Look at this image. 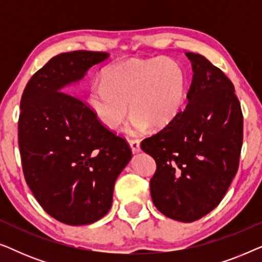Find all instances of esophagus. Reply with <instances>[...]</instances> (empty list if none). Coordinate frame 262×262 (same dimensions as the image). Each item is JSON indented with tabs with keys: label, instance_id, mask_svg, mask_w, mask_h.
<instances>
[{
	"label": "esophagus",
	"instance_id": "1",
	"mask_svg": "<svg viewBox=\"0 0 262 262\" xmlns=\"http://www.w3.org/2000/svg\"><path fill=\"white\" fill-rule=\"evenodd\" d=\"M128 144L131 146L132 152L141 151V144H139V141H137V139H130V141H128Z\"/></svg>",
	"mask_w": 262,
	"mask_h": 262
}]
</instances>
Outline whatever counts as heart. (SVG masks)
<instances>
[{
	"label": "heart",
	"instance_id": "heart-1",
	"mask_svg": "<svg viewBox=\"0 0 262 262\" xmlns=\"http://www.w3.org/2000/svg\"><path fill=\"white\" fill-rule=\"evenodd\" d=\"M102 84H93L88 103L103 126L119 127L132 114L125 132L137 136L166 127L180 113L186 95V77L180 66L169 58L126 59L103 70Z\"/></svg>",
	"mask_w": 262,
	"mask_h": 262
}]
</instances>
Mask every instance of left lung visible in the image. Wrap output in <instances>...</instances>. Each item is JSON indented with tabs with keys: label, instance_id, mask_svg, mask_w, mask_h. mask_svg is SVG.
Segmentation results:
<instances>
[{
	"label": "left lung",
	"instance_id": "obj_1",
	"mask_svg": "<svg viewBox=\"0 0 262 262\" xmlns=\"http://www.w3.org/2000/svg\"><path fill=\"white\" fill-rule=\"evenodd\" d=\"M186 56L193 70L187 106L141 148L156 162L150 180L154 205L164 216L189 223L221 203L237 173L243 116L223 71L199 53Z\"/></svg>",
	"mask_w": 262,
	"mask_h": 262
}]
</instances>
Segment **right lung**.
I'll list each match as a JSON object with an SVG mask.
<instances>
[{
  "label": "right lung",
  "instance_id": "right-lung-1",
  "mask_svg": "<svg viewBox=\"0 0 262 262\" xmlns=\"http://www.w3.org/2000/svg\"><path fill=\"white\" fill-rule=\"evenodd\" d=\"M108 57L60 53L31 77L21 96L25 179L42 209L69 225L94 223L108 212L117 178L132 157L124 138L103 126L84 100L67 93Z\"/></svg>",
  "mask_w": 262,
  "mask_h": 262
}]
</instances>
